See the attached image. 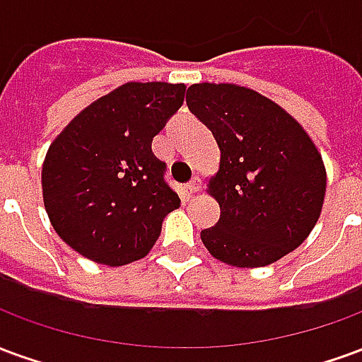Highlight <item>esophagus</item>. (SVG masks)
Returning a JSON list of instances; mask_svg holds the SVG:
<instances>
[{"label":"esophagus","instance_id":"esophagus-1","mask_svg":"<svg viewBox=\"0 0 362 362\" xmlns=\"http://www.w3.org/2000/svg\"><path fill=\"white\" fill-rule=\"evenodd\" d=\"M199 189H202V182H199V178H194L189 184H186V192H188V194H197Z\"/></svg>","mask_w":362,"mask_h":362}]
</instances>
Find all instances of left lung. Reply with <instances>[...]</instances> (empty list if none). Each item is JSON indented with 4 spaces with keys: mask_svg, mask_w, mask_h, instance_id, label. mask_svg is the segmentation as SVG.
<instances>
[{
    "mask_svg": "<svg viewBox=\"0 0 362 362\" xmlns=\"http://www.w3.org/2000/svg\"><path fill=\"white\" fill-rule=\"evenodd\" d=\"M186 103L221 151L219 170L207 180L221 217L202 230L209 254L228 266L264 267L298 248L326 197V166L306 129L236 83H196Z\"/></svg>",
    "mask_w": 362,
    "mask_h": 362,
    "instance_id": "obj_1",
    "label": "left lung"
}]
</instances>
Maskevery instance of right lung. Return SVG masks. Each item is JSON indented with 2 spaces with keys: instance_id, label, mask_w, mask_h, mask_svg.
Wrapping results in <instances>:
<instances>
[{
  "instance_id": "obj_1",
  "label": "right lung",
  "mask_w": 362,
  "mask_h": 362,
  "mask_svg": "<svg viewBox=\"0 0 362 362\" xmlns=\"http://www.w3.org/2000/svg\"><path fill=\"white\" fill-rule=\"evenodd\" d=\"M184 83L127 81L85 106L48 147L42 197L59 238L96 264L145 258L180 197L151 141L184 103Z\"/></svg>"
}]
</instances>
